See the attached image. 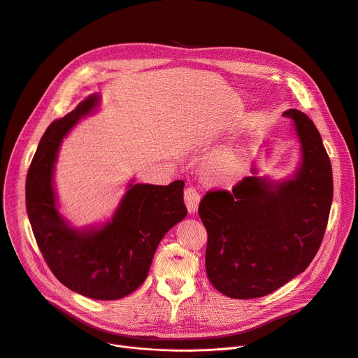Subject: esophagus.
I'll return each mask as SVG.
<instances>
[{
  "mask_svg": "<svg viewBox=\"0 0 358 358\" xmlns=\"http://www.w3.org/2000/svg\"><path fill=\"white\" fill-rule=\"evenodd\" d=\"M184 199H185V203H187L188 213L194 214L198 210V203L201 201V194L194 187H188L184 192Z\"/></svg>",
  "mask_w": 358,
  "mask_h": 358,
  "instance_id": "obj_1",
  "label": "esophagus"
}]
</instances>
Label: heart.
Here are the masks:
<instances>
[{"label":"heart","mask_w":358,"mask_h":358,"mask_svg":"<svg viewBox=\"0 0 358 358\" xmlns=\"http://www.w3.org/2000/svg\"><path fill=\"white\" fill-rule=\"evenodd\" d=\"M213 170L221 178H231L241 170V162L234 155H224L214 160Z\"/></svg>","instance_id":"b5f03b06"}]
</instances>
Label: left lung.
Here are the masks:
<instances>
[{
  "mask_svg": "<svg viewBox=\"0 0 358 358\" xmlns=\"http://www.w3.org/2000/svg\"><path fill=\"white\" fill-rule=\"evenodd\" d=\"M301 143L293 180L271 184L245 177L228 189H210L198 215L207 229V275L232 299L266 296L310 265L322 245L333 201V173L313 122L290 109ZM253 173L257 170H252Z\"/></svg>",
  "mask_w": 358,
  "mask_h": 358,
  "instance_id": "obj_1",
  "label": "left lung"
}]
</instances>
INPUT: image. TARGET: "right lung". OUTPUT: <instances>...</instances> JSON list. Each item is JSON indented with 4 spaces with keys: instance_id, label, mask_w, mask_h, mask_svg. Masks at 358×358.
<instances>
[{
    "instance_id": "add662e5",
    "label": "right lung",
    "mask_w": 358,
    "mask_h": 358,
    "mask_svg": "<svg viewBox=\"0 0 358 358\" xmlns=\"http://www.w3.org/2000/svg\"><path fill=\"white\" fill-rule=\"evenodd\" d=\"M96 101L97 97H87L46 129L27 174L25 201L34 236L55 278L86 297L116 300L145 280L160 241L185 218L187 208L182 180L136 184L101 229L79 232L65 224L55 206L54 163L62 138Z\"/></svg>"
}]
</instances>
